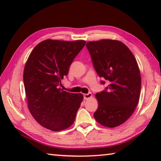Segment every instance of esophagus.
Listing matches in <instances>:
<instances>
[{
    "instance_id": "obj_1",
    "label": "esophagus",
    "mask_w": 161,
    "mask_h": 161,
    "mask_svg": "<svg viewBox=\"0 0 161 161\" xmlns=\"http://www.w3.org/2000/svg\"><path fill=\"white\" fill-rule=\"evenodd\" d=\"M92 97V93H88V94H84V99H85V100L90 99Z\"/></svg>"
}]
</instances>
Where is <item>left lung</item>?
<instances>
[{
  "instance_id": "obj_1",
  "label": "left lung",
  "mask_w": 161,
  "mask_h": 161,
  "mask_svg": "<svg viewBox=\"0 0 161 161\" xmlns=\"http://www.w3.org/2000/svg\"><path fill=\"white\" fill-rule=\"evenodd\" d=\"M86 45L98 75L108 82L105 90L95 95L99 105L94 119L103 126L117 127L132 115L139 101L141 78L137 61L119 40H100Z\"/></svg>"
}]
</instances>
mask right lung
Instances as JSON below:
<instances>
[{
	"label": "right lung",
	"mask_w": 161,
	"mask_h": 161,
	"mask_svg": "<svg viewBox=\"0 0 161 161\" xmlns=\"http://www.w3.org/2000/svg\"><path fill=\"white\" fill-rule=\"evenodd\" d=\"M85 40H45L35 46L27 60L23 82L30 112L38 124L53 131L74 124L83 101L82 94L69 93L59 87Z\"/></svg>",
	"instance_id": "right-lung-1"
}]
</instances>
